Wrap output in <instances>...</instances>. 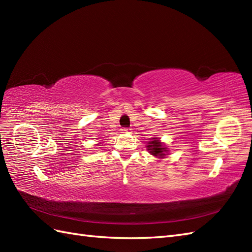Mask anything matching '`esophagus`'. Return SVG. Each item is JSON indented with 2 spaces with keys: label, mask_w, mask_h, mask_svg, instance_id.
<instances>
[{
  "label": "esophagus",
  "mask_w": 252,
  "mask_h": 252,
  "mask_svg": "<svg viewBox=\"0 0 252 252\" xmlns=\"http://www.w3.org/2000/svg\"><path fill=\"white\" fill-rule=\"evenodd\" d=\"M129 131H130L129 127H122V132L123 133H126V132H129Z\"/></svg>",
  "instance_id": "esophagus-1"
}]
</instances>
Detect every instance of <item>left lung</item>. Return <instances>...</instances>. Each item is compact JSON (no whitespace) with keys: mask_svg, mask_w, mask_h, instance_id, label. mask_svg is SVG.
<instances>
[{"mask_svg":"<svg viewBox=\"0 0 252 252\" xmlns=\"http://www.w3.org/2000/svg\"><path fill=\"white\" fill-rule=\"evenodd\" d=\"M155 141L153 142H149V145L147 146L148 151L152 153V155H154V156H159V157H163L165 156L164 153H167V148L162 146V144L160 143L158 140H156V138H154Z\"/></svg>","mask_w":252,"mask_h":252,"instance_id":"8db88e82","label":"left lung"}]
</instances>
